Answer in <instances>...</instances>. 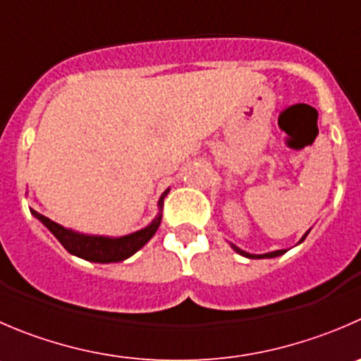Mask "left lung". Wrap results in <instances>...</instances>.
Masks as SVG:
<instances>
[{"label":"left lung","instance_id":"1","mask_svg":"<svg viewBox=\"0 0 361 361\" xmlns=\"http://www.w3.org/2000/svg\"><path fill=\"white\" fill-rule=\"evenodd\" d=\"M307 234H309V233H307ZM307 234H305V236H307ZM305 236L302 238V241L305 240ZM233 248L238 252V254L245 255V257H250V259H254V257H277V255H282V254H284V252H286V250H275V252H268V254H262V255H252V254H247V252L240 250V248L234 247V245H233Z\"/></svg>","mask_w":361,"mask_h":361}]
</instances>
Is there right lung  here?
Wrapping results in <instances>:
<instances>
[{
    "instance_id": "1",
    "label": "right lung",
    "mask_w": 361,
    "mask_h": 361,
    "mask_svg": "<svg viewBox=\"0 0 361 361\" xmlns=\"http://www.w3.org/2000/svg\"><path fill=\"white\" fill-rule=\"evenodd\" d=\"M160 204H162V199H160ZM31 213H33V215L37 216V219L40 220L56 238H58L59 243H61L70 254L93 262H118L130 257L132 254H135L139 248L145 247V245L152 240V236L157 233V229H159L160 226L159 215L148 227L137 231V233L128 234V236H86V234H79L73 233V231L70 229H65L63 226L52 222L51 219L40 215V213L35 212V209H31Z\"/></svg>"
}]
</instances>
